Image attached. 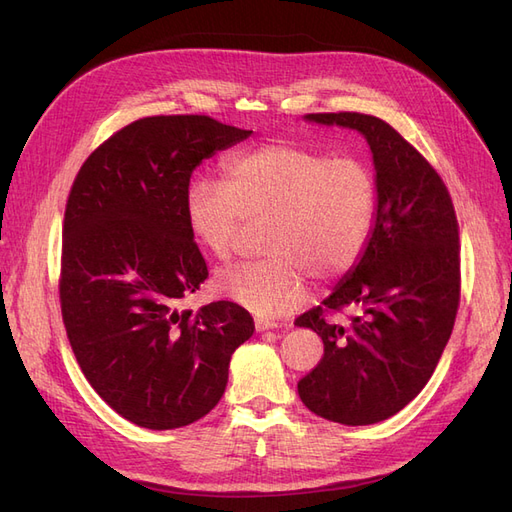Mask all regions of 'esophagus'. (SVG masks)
I'll return each instance as SVG.
<instances>
[{
	"label": "esophagus",
	"mask_w": 512,
	"mask_h": 512,
	"mask_svg": "<svg viewBox=\"0 0 512 512\" xmlns=\"http://www.w3.org/2000/svg\"><path fill=\"white\" fill-rule=\"evenodd\" d=\"M256 331L258 333H265V331H273V329H277V324L275 322H271V320H262V318H256Z\"/></svg>",
	"instance_id": "obj_1"
}]
</instances>
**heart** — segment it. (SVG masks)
<instances>
[{"label": "heart", "mask_w": 512, "mask_h": 512, "mask_svg": "<svg viewBox=\"0 0 512 512\" xmlns=\"http://www.w3.org/2000/svg\"><path fill=\"white\" fill-rule=\"evenodd\" d=\"M226 183L196 179L185 196L188 228L207 254L228 260L245 222H265L262 252L215 277V288L258 316L303 303L307 273L337 280L361 260L376 222L378 190L367 164L294 143L235 153Z\"/></svg>", "instance_id": "heart-1"}]
</instances>
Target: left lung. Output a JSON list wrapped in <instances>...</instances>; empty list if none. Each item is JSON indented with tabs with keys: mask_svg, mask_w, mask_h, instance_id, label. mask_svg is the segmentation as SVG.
I'll list each match as a JSON object with an SVG mask.
<instances>
[{
	"mask_svg": "<svg viewBox=\"0 0 512 512\" xmlns=\"http://www.w3.org/2000/svg\"><path fill=\"white\" fill-rule=\"evenodd\" d=\"M318 126L365 136L378 209L361 260L322 305L294 320L322 337L324 356L299 382L314 414L342 425L384 421L423 391L459 305V230L446 185L389 123L361 113H314ZM356 306L348 325L326 314Z\"/></svg>",
	"mask_w": 512,
	"mask_h": 512,
	"instance_id": "8db88e82",
	"label": "left lung"
}]
</instances>
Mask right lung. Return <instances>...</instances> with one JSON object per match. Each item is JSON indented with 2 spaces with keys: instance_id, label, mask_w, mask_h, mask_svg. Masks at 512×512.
<instances>
[{
  "instance_id": "add662e5",
  "label": "right lung",
  "mask_w": 512,
  "mask_h": 512,
  "mask_svg": "<svg viewBox=\"0 0 512 512\" xmlns=\"http://www.w3.org/2000/svg\"><path fill=\"white\" fill-rule=\"evenodd\" d=\"M250 134L205 115L145 117L102 143L74 179L61 316L89 384L138 427L177 429L209 414L232 352L254 333L237 303L177 307L209 275L185 220L190 177Z\"/></svg>"
}]
</instances>
